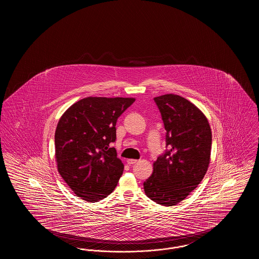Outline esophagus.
<instances>
[{
  "instance_id": "1",
  "label": "esophagus",
  "mask_w": 259,
  "mask_h": 259,
  "mask_svg": "<svg viewBox=\"0 0 259 259\" xmlns=\"http://www.w3.org/2000/svg\"><path fill=\"white\" fill-rule=\"evenodd\" d=\"M137 162H138V160H136V159H127V163L129 165H133V164H135Z\"/></svg>"
}]
</instances>
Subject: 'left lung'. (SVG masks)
I'll use <instances>...</instances> for the list:
<instances>
[{
    "instance_id": "obj_1",
    "label": "left lung",
    "mask_w": 259,
    "mask_h": 259,
    "mask_svg": "<svg viewBox=\"0 0 259 259\" xmlns=\"http://www.w3.org/2000/svg\"><path fill=\"white\" fill-rule=\"evenodd\" d=\"M154 101L161 112L169 150L154 161L144 189L157 204L175 206L197 187L207 172L211 131L206 115L187 99L165 94Z\"/></svg>"
}]
</instances>
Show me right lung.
Returning a JSON list of instances; mask_svg holds the SVG:
<instances>
[{"mask_svg": "<svg viewBox=\"0 0 259 259\" xmlns=\"http://www.w3.org/2000/svg\"><path fill=\"white\" fill-rule=\"evenodd\" d=\"M135 98L87 97L62 114L55 131L57 170L77 197L97 202L111 194L123 172L111 143L116 121Z\"/></svg>", "mask_w": 259, "mask_h": 259, "instance_id": "add662e5", "label": "right lung"}]
</instances>
